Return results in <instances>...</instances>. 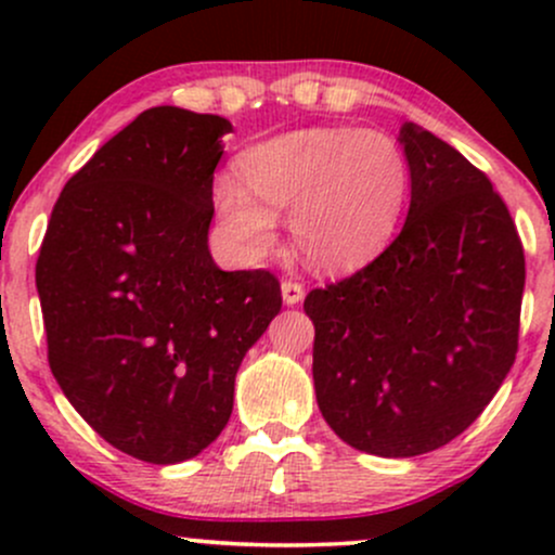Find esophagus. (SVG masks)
<instances>
[{
    "instance_id": "esophagus-1",
    "label": "esophagus",
    "mask_w": 555,
    "mask_h": 555,
    "mask_svg": "<svg viewBox=\"0 0 555 555\" xmlns=\"http://www.w3.org/2000/svg\"><path fill=\"white\" fill-rule=\"evenodd\" d=\"M302 297H305V289H302V284H297V282H284L282 284V299H284V305H299L302 302Z\"/></svg>"
}]
</instances>
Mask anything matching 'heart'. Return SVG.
Wrapping results in <instances>:
<instances>
[{"label":"heart","mask_w":555,"mask_h":555,"mask_svg":"<svg viewBox=\"0 0 555 555\" xmlns=\"http://www.w3.org/2000/svg\"><path fill=\"white\" fill-rule=\"evenodd\" d=\"M240 179L219 177L214 206L240 256L260 258L276 242V214L289 212L299 256L318 271L371 263L397 232L410 167L380 130L308 127L253 145Z\"/></svg>","instance_id":"b5f03b06"}]
</instances>
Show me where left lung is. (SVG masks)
Returning <instances> with one entry per match:
<instances>
[{
  "mask_svg": "<svg viewBox=\"0 0 555 555\" xmlns=\"http://www.w3.org/2000/svg\"><path fill=\"white\" fill-rule=\"evenodd\" d=\"M410 211L371 266L305 297L321 415L352 449L404 460L454 441L517 358L525 250L480 169L399 130Z\"/></svg>",
  "mask_w": 555,
  "mask_h": 555,
  "instance_id": "1",
  "label": "left lung"
}]
</instances>
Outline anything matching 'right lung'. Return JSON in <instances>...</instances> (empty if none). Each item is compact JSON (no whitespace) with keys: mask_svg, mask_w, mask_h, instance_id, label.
Segmentation results:
<instances>
[{"mask_svg":"<svg viewBox=\"0 0 555 555\" xmlns=\"http://www.w3.org/2000/svg\"><path fill=\"white\" fill-rule=\"evenodd\" d=\"M227 132L219 114H138L65 184L36 263L56 384L140 462L219 438L242 358L282 310L276 276L221 271L208 250Z\"/></svg>","mask_w":555,"mask_h":555,"instance_id":"1","label":"right lung"}]
</instances>
